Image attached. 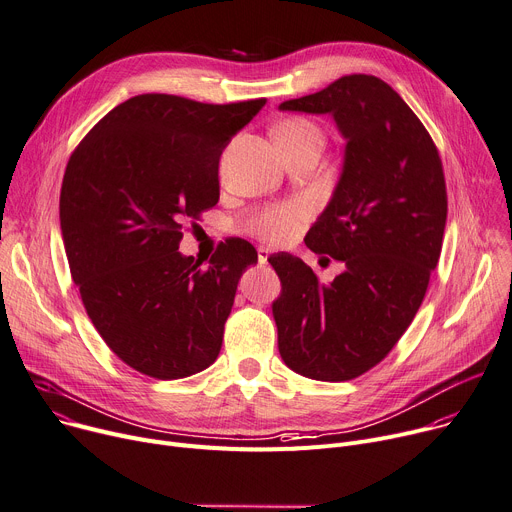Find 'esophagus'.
Instances as JSON below:
<instances>
[{
	"label": "esophagus",
	"mask_w": 512,
	"mask_h": 512,
	"mask_svg": "<svg viewBox=\"0 0 512 512\" xmlns=\"http://www.w3.org/2000/svg\"><path fill=\"white\" fill-rule=\"evenodd\" d=\"M268 256H270V248L260 246V248H258V262H260V264H264V262L268 260Z\"/></svg>",
	"instance_id": "esophagus-1"
}]
</instances>
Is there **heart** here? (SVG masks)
I'll use <instances>...</instances> for the list:
<instances>
[{
  "mask_svg": "<svg viewBox=\"0 0 512 512\" xmlns=\"http://www.w3.org/2000/svg\"><path fill=\"white\" fill-rule=\"evenodd\" d=\"M274 141H277L281 149H291L305 143H322V133L316 125L305 119H289L274 129ZM305 215L307 211L301 205L274 207L254 215L246 227L248 231L256 233L258 238L279 244L293 238Z\"/></svg>",
  "mask_w": 512,
  "mask_h": 512,
  "instance_id": "heart-1",
  "label": "heart"
}]
</instances>
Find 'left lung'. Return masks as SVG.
Here are the masks:
<instances>
[{"label":"left lung","instance_id":"1","mask_svg":"<svg viewBox=\"0 0 512 512\" xmlns=\"http://www.w3.org/2000/svg\"><path fill=\"white\" fill-rule=\"evenodd\" d=\"M279 108L332 114L346 139L332 199L305 235L344 272L322 285L301 258H268L283 287L272 303L279 352L303 377L348 381L389 355L424 299L447 221L443 164L412 108L375 75H344Z\"/></svg>","mask_w":512,"mask_h":512}]
</instances>
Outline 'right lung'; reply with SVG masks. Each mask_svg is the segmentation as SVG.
Here are the masks:
<instances>
[{
  "label": "right lung",
  "instance_id": "obj_1",
  "mask_svg": "<svg viewBox=\"0 0 512 512\" xmlns=\"http://www.w3.org/2000/svg\"><path fill=\"white\" fill-rule=\"evenodd\" d=\"M264 104L141 94L69 157L59 219L71 279L108 348L147 377H190L219 355L235 289L258 254L231 238L201 268L178 252L182 223L217 205L219 157Z\"/></svg>",
  "mask_w": 512,
  "mask_h": 512
}]
</instances>
